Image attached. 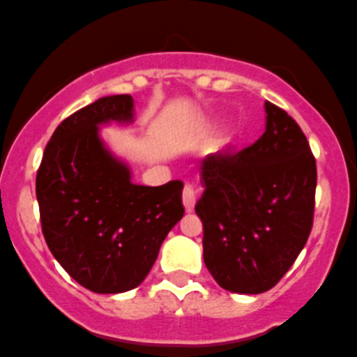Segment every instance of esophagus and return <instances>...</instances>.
Listing matches in <instances>:
<instances>
[{"label":"esophagus","mask_w":357,"mask_h":357,"mask_svg":"<svg viewBox=\"0 0 357 357\" xmlns=\"http://www.w3.org/2000/svg\"><path fill=\"white\" fill-rule=\"evenodd\" d=\"M195 202H197V197H195V188L191 185H185V190H183V205H185V210L188 213L193 211Z\"/></svg>","instance_id":"34e87169"}]
</instances>
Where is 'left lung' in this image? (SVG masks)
Masks as SVG:
<instances>
[{
	"label": "left lung",
	"mask_w": 357,
	"mask_h": 357,
	"mask_svg": "<svg viewBox=\"0 0 357 357\" xmlns=\"http://www.w3.org/2000/svg\"><path fill=\"white\" fill-rule=\"evenodd\" d=\"M266 132L238 154L203 160L205 188L195 211L203 259L227 291L271 289L307 244L317 166L308 140L284 109L266 101Z\"/></svg>",
	"instance_id": "8db88e82"
}]
</instances>
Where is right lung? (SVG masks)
Listing matches in <instances>:
<instances>
[{
	"label": "right lung",
	"instance_id": "right-lung-1",
	"mask_svg": "<svg viewBox=\"0 0 357 357\" xmlns=\"http://www.w3.org/2000/svg\"><path fill=\"white\" fill-rule=\"evenodd\" d=\"M135 120L130 95L103 96L56 128L37 172L42 232L59 264L89 291L113 295L146 280L185 215L183 183L142 186L101 139Z\"/></svg>",
	"mask_w": 357,
	"mask_h": 357
}]
</instances>
